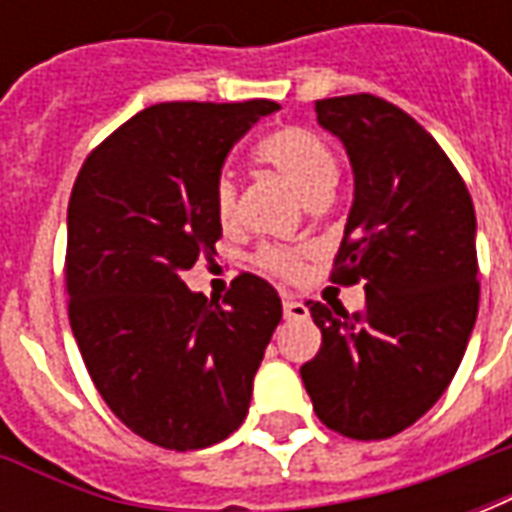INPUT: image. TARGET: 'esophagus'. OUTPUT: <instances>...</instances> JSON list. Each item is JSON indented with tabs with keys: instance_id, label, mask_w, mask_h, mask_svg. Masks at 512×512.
<instances>
[{
	"instance_id": "1",
	"label": "esophagus",
	"mask_w": 512,
	"mask_h": 512,
	"mask_svg": "<svg viewBox=\"0 0 512 512\" xmlns=\"http://www.w3.org/2000/svg\"><path fill=\"white\" fill-rule=\"evenodd\" d=\"M282 310H285V318H288V321H301V318H307V315H310L307 304H301V301H293V299H285Z\"/></svg>"
}]
</instances>
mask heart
Instances as JSON below:
<instances>
[{
	"label": "heart",
	"mask_w": 512,
	"mask_h": 512,
	"mask_svg": "<svg viewBox=\"0 0 512 512\" xmlns=\"http://www.w3.org/2000/svg\"><path fill=\"white\" fill-rule=\"evenodd\" d=\"M257 156L277 169L310 205L329 200V194L337 186V175H340L337 156L321 136H315L307 128H282L277 134L266 136L257 145ZM213 208L224 227L235 222L238 183L227 172L219 175L213 186ZM260 263L279 277H296L301 271V252L285 249V246H268L260 252Z\"/></svg>",
	"instance_id": "heart-1"
}]
</instances>
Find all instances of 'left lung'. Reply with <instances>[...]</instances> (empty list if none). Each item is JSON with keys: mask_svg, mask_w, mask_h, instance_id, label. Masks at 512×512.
I'll return each instance as SVG.
<instances>
[{"mask_svg": "<svg viewBox=\"0 0 512 512\" xmlns=\"http://www.w3.org/2000/svg\"><path fill=\"white\" fill-rule=\"evenodd\" d=\"M343 142L354 205L334 282L365 279V312L310 301L321 351L301 365L312 408L348 439H389L450 386L477 321V219L466 183L414 117L376 95L315 101Z\"/></svg>", "mask_w": 512, "mask_h": 512, "instance_id": "obj_1", "label": "left lung"}]
</instances>
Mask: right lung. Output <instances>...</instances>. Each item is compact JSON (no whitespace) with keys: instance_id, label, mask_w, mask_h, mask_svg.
Masks as SVG:
<instances>
[{"instance_id":"add662e5","label":"right lung","mask_w":512,"mask_h":512,"mask_svg":"<svg viewBox=\"0 0 512 512\" xmlns=\"http://www.w3.org/2000/svg\"><path fill=\"white\" fill-rule=\"evenodd\" d=\"M274 101L156 104L95 147L68 202V315L95 389L164 450H202L241 428L282 301L241 274L208 301L183 271L216 255L213 186Z\"/></svg>"}]
</instances>
